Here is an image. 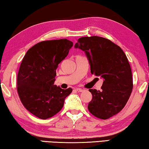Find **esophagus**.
<instances>
[{
    "instance_id": "1",
    "label": "esophagus",
    "mask_w": 149,
    "mask_h": 149,
    "mask_svg": "<svg viewBox=\"0 0 149 149\" xmlns=\"http://www.w3.org/2000/svg\"><path fill=\"white\" fill-rule=\"evenodd\" d=\"M76 91H77V92H79V93L84 91V90H83L82 89H81V88H77V89H76Z\"/></svg>"
}]
</instances>
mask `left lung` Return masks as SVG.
Instances as JSON below:
<instances>
[{"instance_id": "8db88e82", "label": "left lung", "mask_w": 149, "mask_h": 149, "mask_svg": "<svg viewBox=\"0 0 149 149\" xmlns=\"http://www.w3.org/2000/svg\"><path fill=\"white\" fill-rule=\"evenodd\" d=\"M74 47L84 51L91 73L104 80L101 91L89 90L93 99L88 110L103 120L118 114L125 107L133 89L132 70L125 54L110 40L98 36L81 37Z\"/></svg>"}]
</instances>
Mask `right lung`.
<instances>
[{"label":"right lung","mask_w":149,"mask_h":149,"mask_svg":"<svg viewBox=\"0 0 149 149\" xmlns=\"http://www.w3.org/2000/svg\"><path fill=\"white\" fill-rule=\"evenodd\" d=\"M73 42L66 39L45 41L35 45L25 55L17 77V90L26 109L41 119L60 112L72 88L54 85L56 70L69 53Z\"/></svg>","instance_id":"right-lung-1"}]
</instances>
